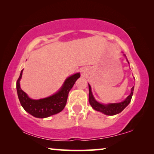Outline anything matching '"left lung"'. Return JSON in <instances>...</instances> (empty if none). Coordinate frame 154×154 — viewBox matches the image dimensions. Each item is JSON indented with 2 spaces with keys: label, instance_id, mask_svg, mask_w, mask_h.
I'll return each mask as SVG.
<instances>
[{
  "label": "left lung",
  "instance_id": "8db88e82",
  "mask_svg": "<svg viewBox=\"0 0 154 154\" xmlns=\"http://www.w3.org/2000/svg\"><path fill=\"white\" fill-rule=\"evenodd\" d=\"M88 88H89L88 100H89V103H90V104L91 105V106L93 107L95 111L102 112V113H103L105 115H107V116H114V115L120 113V112L122 111L123 110L128 106V104H129L131 100L133 93H134V86L132 87L130 95H128V97L126 98V100H124L123 102H120V103H113V104H101V103L97 102V101L95 100V98H94L93 94H92L91 87L89 84H88Z\"/></svg>",
  "mask_w": 154,
  "mask_h": 154
}]
</instances>
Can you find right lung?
<instances>
[{"mask_svg": "<svg viewBox=\"0 0 154 154\" xmlns=\"http://www.w3.org/2000/svg\"><path fill=\"white\" fill-rule=\"evenodd\" d=\"M23 70L20 72L17 82L18 99L25 111L38 118H48L62 111L66 104L69 91L80 77L79 73H76L68 77L60 90L53 95L43 99L32 100L30 99L20 87V80L22 77Z\"/></svg>", "mask_w": 154, "mask_h": 154, "instance_id": "1", "label": "right lung"}]
</instances>
